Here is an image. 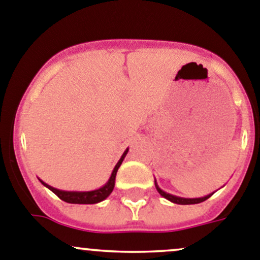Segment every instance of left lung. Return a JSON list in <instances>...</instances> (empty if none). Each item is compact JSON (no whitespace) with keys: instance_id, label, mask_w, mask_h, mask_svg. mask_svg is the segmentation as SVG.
<instances>
[{"instance_id":"obj_1","label":"left lung","mask_w":260,"mask_h":260,"mask_svg":"<svg viewBox=\"0 0 260 260\" xmlns=\"http://www.w3.org/2000/svg\"><path fill=\"white\" fill-rule=\"evenodd\" d=\"M154 186H156L157 191H158V193L161 196H164L165 199H167V200H170L171 203L174 204H180V205H192V204H200L203 203V201L208 200L209 198L212 195V193H210V195H206L204 196V198H198V199H185V198H179V196H175V195H171V193H167L165 192L164 190H161V188L158 187V185H157L156 180H154Z\"/></svg>"}]
</instances>
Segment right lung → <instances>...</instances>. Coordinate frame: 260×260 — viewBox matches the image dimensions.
I'll return each instance as SVG.
<instances>
[{
	"instance_id": "1",
	"label": "right lung",
	"mask_w": 260,
	"mask_h": 260,
	"mask_svg": "<svg viewBox=\"0 0 260 260\" xmlns=\"http://www.w3.org/2000/svg\"><path fill=\"white\" fill-rule=\"evenodd\" d=\"M127 152H128V148L125 149L124 153L122 154L120 159L118 161V164L115 165V167H114L113 172H112L111 177H109L108 182H107L104 186H102L101 188H96V190H93V191H62V190H57V188L52 187V186L48 185V183H45L44 181H41L40 179H39V180H40V182L43 183L44 186H46L49 190H51L52 192H54L55 195L57 196V198L61 199V200L65 201V203H69V204H96V203H101V201L106 200V199L108 198L109 195H111L112 191H113L114 182H115V175H117L118 169H119V166L122 165V162H123V159H124Z\"/></svg>"
}]
</instances>
